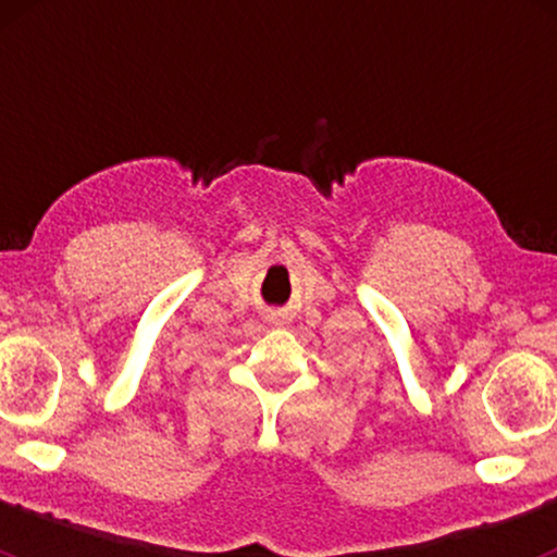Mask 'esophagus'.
Masks as SVG:
<instances>
[{
	"instance_id": "obj_1",
	"label": "esophagus",
	"mask_w": 557,
	"mask_h": 557,
	"mask_svg": "<svg viewBox=\"0 0 557 557\" xmlns=\"http://www.w3.org/2000/svg\"><path fill=\"white\" fill-rule=\"evenodd\" d=\"M271 324H284V319H281L278 313H273V317H271Z\"/></svg>"
}]
</instances>
